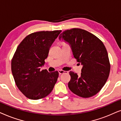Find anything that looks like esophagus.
<instances>
[{"label": "esophagus", "instance_id": "1", "mask_svg": "<svg viewBox=\"0 0 121 121\" xmlns=\"http://www.w3.org/2000/svg\"><path fill=\"white\" fill-rule=\"evenodd\" d=\"M59 73L60 75H61V74H62V73H66V72H68L67 71H64V70H59Z\"/></svg>", "mask_w": 121, "mask_h": 121}]
</instances>
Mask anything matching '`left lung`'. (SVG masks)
<instances>
[{"instance_id":"1","label":"left lung","mask_w":121,"mask_h":121,"mask_svg":"<svg viewBox=\"0 0 121 121\" xmlns=\"http://www.w3.org/2000/svg\"><path fill=\"white\" fill-rule=\"evenodd\" d=\"M59 39L70 44L74 57L83 65L80 76L69 72V89L83 98L95 95L106 83L110 72L108 56L104 43L95 35L78 28L65 30Z\"/></svg>"}]
</instances>
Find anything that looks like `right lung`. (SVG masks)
Wrapping results in <instances>:
<instances>
[{"label":"right lung","instance_id":"obj_1","mask_svg":"<svg viewBox=\"0 0 121 121\" xmlns=\"http://www.w3.org/2000/svg\"><path fill=\"white\" fill-rule=\"evenodd\" d=\"M61 30L35 32L17 46L12 60V72L19 90L26 97L39 99L49 95L59 77L57 71L40 70L49 50Z\"/></svg>","mask_w":121,"mask_h":121}]
</instances>
